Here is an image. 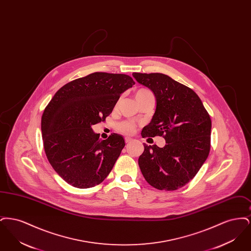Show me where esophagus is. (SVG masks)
<instances>
[{
	"mask_svg": "<svg viewBox=\"0 0 251 251\" xmlns=\"http://www.w3.org/2000/svg\"><path fill=\"white\" fill-rule=\"evenodd\" d=\"M131 138H129V137H127V138H125V143L129 144L131 142Z\"/></svg>",
	"mask_w": 251,
	"mask_h": 251,
	"instance_id": "1",
	"label": "esophagus"
}]
</instances>
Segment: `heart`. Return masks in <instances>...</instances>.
I'll return each mask as SVG.
<instances>
[{"instance_id": "1", "label": "heart", "mask_w": 251, "mask_h": 251, "mask_svg": "<svg viewBox=\"0 0 251 251\" xmlns=\"http://www.w3.org/2000/svg\"><path fill=\"white\" fill-rule=\"evenodd\" d=\"M134 98H135L136 101L138 102L140 100H143L145 99H153V93L149 88L141 87L134 91ZM117 105H118V102L116 103V106ZM117 130L123 134L131 135L135 130V125L131 121H122V122L118 123Z\"/></svg>"}]
</instances>
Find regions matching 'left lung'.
Masks as SVG:
<instances>
[{
	"label": "left lung",
	"instance_id": "8db88e82",
	"mask_svg": "<svg viewBox=\"0 0 251 251\" xmlns=\"http://www.w3.org/2000/svg\"><path fill=\"white\" fill-rule=\"evenodd\" d=\"M132 76L156 98L155 114L142 136L166 139L164 148L144 144L139 167L152 187L177 190L197 175L209 155L210 115L195 91L166 74L133 72Z\"/></svg>",
	"mask_w": 251,
	"mask_h": 251
}]
</instances>
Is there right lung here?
Instances as JSON below:
<instances>
[{"instance_id": "add662e5", "label": "right lung", "mask_w": 251, "mask_h": 251, "mask_svg": "<svg viewBox=\"0 0 251 251\" xmlns=\"http://www.w3.org/2000/svg\"><path fill=\"white\" fill-rule=\"evenodd\" d=\"M129 75L94 72L62 86L41 118L48 161L66 182L90 188L109 175L125 147L121 135L101 140L92 126L112 113L120 94L134 84Z\"/></svg>"}]
</instances>
